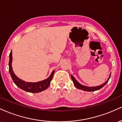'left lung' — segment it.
Wrapping results in <instances>:
<instances>
[{"instance_id":"1","label":"left lung","mask_w":122,"mask_h":122,"mask_svg":"<svg viewBox=\"0 0 122 122\" xmlns=\"http://www.w3.org/2000/svg\"><path fill=\"white\" fill-rule=\"evenodd\" d=\"M110 76H111V74H110V77H109L108 79L105 82L104 84H102L101 85H99V86H94V87H89V86H84V85H82L81 84H80L79 83V82L77 81L75 79V77H74L72 75H71V78H72V81H73L74 85H75V86L77 88H78V89H82V90L85 91L92 92V91H95L99 90V89H101L102 87H103V86H104V85L107 83L109 79H110Z\"/></svg>"}]
</instances>
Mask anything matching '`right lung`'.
Instances as JSON below:
<instances>
[{
	"mask_svg": "<svg viewBox=\"0 0 122 122\" xmlns=\"http://www.w3.org/2000/svg\"><path fill=\"white\" fill-rule=\"evenodd\" d=\"M12 51L10 54V60H9V72L11 76L12 80L14 82L19 88L23 89L26 92H31V93H38V92H42L43 91L46 89L49 86L50 81L53 79V75L54 73V71H53L51 73V75L45 80L41 81L40 82H27L22 81V80L19 79L16 75H15L12 71Z\"/></svg>",
	"mask_w": 122,
	"mask_h": 122,
	"instance_id": "add662e5",
	"label": "right lung"
}]
</instances>
